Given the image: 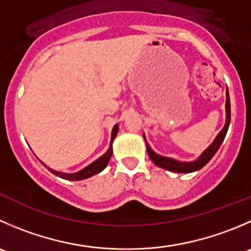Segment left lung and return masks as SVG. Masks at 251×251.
Listing matches in <instances>:
<instances>
[{
    "instance_id": "left-lung-1",
    "label": "left lung",
    "mask_w": 251,
    "mask_h": 251,
    "mask_svg": "<svg viewBox=\"0 0 251 251\" xmlns=\"http://www.w3.org/2000/svg\"><path fill=\"white\" fill-rule=\"evenodd\" d=\"M226 114H227V120H226V125L225 127L222 128L220 133L217 135L216 140L213 141L212 145L200 155L198 160L195 162H177V160L172 159V158H167V157H162V155L157 154V153L153 152L151 150L150 146L147 145V153L150 155V158L152 159V162L154 163L155 165L160 168H164V169L170 170V172H175V173H191V172H196V170H200L201 168L205 167L208 162L211 160V158L215 155V153L217 152L220 146L222 145L223 140L226 137V133L228 131V126H229L230 123V100H229V93H228L227 89V100H226Z\"/></svg>"
}]
</instances>
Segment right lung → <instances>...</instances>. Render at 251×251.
<instances>
[{
	"mask_svg": "<svg viewBox=\"0 0 251 251\" xmlns=\"http://www.w3.org/2000/svg\"><path fill=\"white\" fill-rule=\"evenodd\" d=\"M118 130H119V126L118 125L114 126L113 132H111V143H113L114 138L116 137ZM111 154H113V150H111V145H110V148L106 151L105 154L101 155L100 158H98L96 162H93L92 164H89L88 167H86L84 169L79 170V172H77V173H74V174H66V173L56 172V170L50 169V168H49V170H50L52 174H55V175H57V176L62 177V179H66V180H83V179H87V177H89V176H93V175L98 174V173H100L101 170H103L104 168L108 165L109 160H110Z\"/></svg>",
	"mask_w": 251,
	"mask_h": 251,
	"instance_id": "1",
	"label": "right lung"
}]
</instances>
